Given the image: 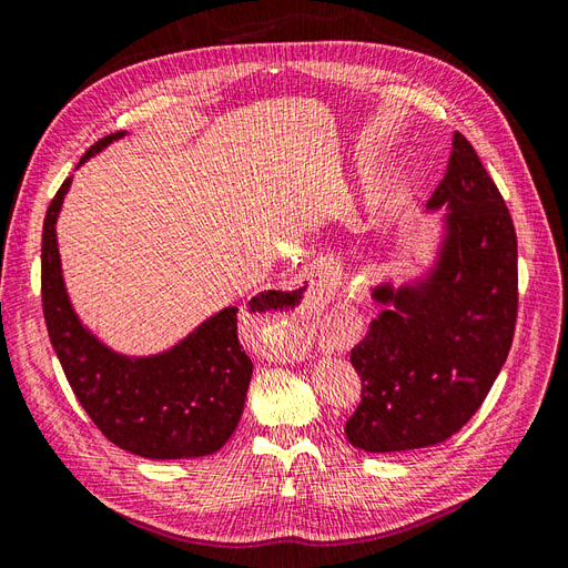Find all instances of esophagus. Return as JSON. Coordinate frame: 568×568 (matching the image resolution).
Segmentation results:
<instances>
[{
  "label": "esophagus",
  "mask_w": 568,
  "mask_h": 568,
  "mask_svg": "<svg viewBox=\"0 0 568 568\" xmlns=\"http://www.w3.org/2000/svg\"><path fill=\"white\" fill-rule=\"evenodd\" d=\"M284 298H286L284 294H270L267 303H282ZM320 298H322V288L317 286L315 280H311L298 288V294L294 296V303H291L286 311H270V313L261 315L265 320L284 322L288 326V332L280 338V351H284V355L296 357V351L301 348V341H303L301 324L313 317V313L317 311Z\"/></svg>",
  "instance_id": "34e87169"
}]
</instances>
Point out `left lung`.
Returning <instances> with one entry per match:
<instances>
[{"label":"left lung","mask_w":568,"mask_h":568,"mask_svg":"<svg viewBox=\"0 0 568 568\" xmlns=\"http://www.w3.org/2000/svg\"><path fill=\"white\" fill-rule=\"evenodd\" d=\"M438 213L428 261L409 280H376L382 315L351 351L363 403L346 438L365 453L432 448L486 400L517 324V234L474 146L453 136L448 173L426 201Z\"/></svg>","instance_id":"1"}]
</instances>
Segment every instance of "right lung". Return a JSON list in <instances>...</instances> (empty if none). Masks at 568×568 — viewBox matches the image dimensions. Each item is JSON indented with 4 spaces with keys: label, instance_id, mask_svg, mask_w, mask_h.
Instances as JSON below:
<instances>
[{
    "label": "right lung",
    "instance_id": "add662e5",
    "mask_svg": "<svg viewBox=\"0 0 568 568\" xmlns=\"http://www.w3.org/2000/svg\"><path fill=\"white\" fill-rule=\"evenodd\" d=\"M128 132L99 140L88 163ZM68 178L49 203L42 230L44 322L75 398L118 448L146 459H189L217 453L242 419L253 363L236 334L239 307L227 305L159 353L132 355L99 338L78 315L63 280L57 222Z\"/></svg>",
    "mask_w": 568,
    "mask_h": 568
}]
</instances>
